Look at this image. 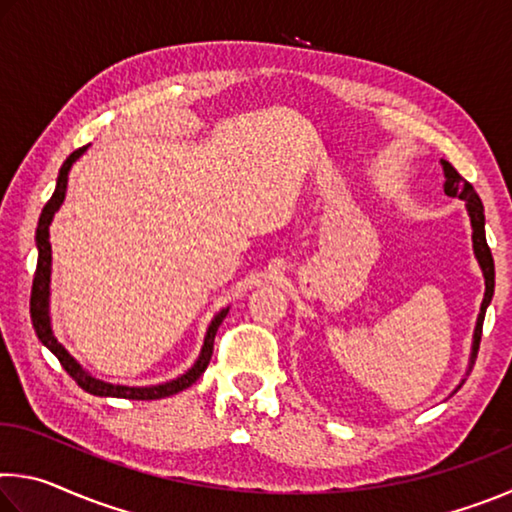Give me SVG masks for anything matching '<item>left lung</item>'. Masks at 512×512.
<instances>
[{
    "label": "left lung",
    "mask_w": 512,
    "mask_h": 512,
    "mask_svg": "<svg viewBox=\"0 0 512 512\" xmlns=\"http://www.w3.org/2000/svg\"><path fill=\"white\" fill-rule=\"evenodd\" d=\"M443 171H445V194L465 201V210H467V216H470V223H472L474 257L481 266V273H483V280H485V293H483L479 318H476L472 352H470V370H472L476 352H479V343H481V329H483L485 309H488L492 296H495V262H492V253L488 248V241H485V214H483V203H481L479 194L474 192V187L467 183L461 173H458L447 160H443ZM470 370H467V372H470ZM458 388H461V386H458Z\"/></svg>",
    "instance_id": "obj_1"
}]
</instances>
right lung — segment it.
Instances as JSON below:
<instances>
[{
	"label": "right lung",
	"instance_id": "obj_1",
	"mask_svg": "<svg viewBox=\"0 0 512 512\" xmlns=\"http://www.w3.org/2000/svg\"><path fill=\"white\" fill-rule=\"evenodd\" d=\"M88 146L76 149L63 162V167H60L58 178H56L54 194H51L49 203L45 205V210H42L40 219H38V228H36L38 268H36V275H33V289H31V323H33V329H36V334L42 341V345L56 354L58 361L63 363V368L69 372V377H72L76 384L83 388V391H88L90 395H97V397H124V400H162V397H169V395L185 391V388L192 386L194 381L203 375L207 363H210V359H212L216 329H219V325L223 323V318L228 316L230 307H223L219 314L212 318V323L207 325L203 348H201V354H198L194 366L189 368L185 375H180L171 381H164V384H155V386H119V384H108V381L92 377L90 372L85 370L81 363L65 350V345L58 343L54 327H51V311H49V298H51L49 225H51V221H54V214L60 210V205H63V201H65L69 171H72L74 162L79 160L85 151H88Z\"/></svg>",
	"mask_w": 512,
	"mask_h": 512
}]
</instances>
